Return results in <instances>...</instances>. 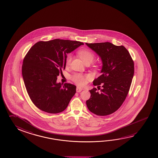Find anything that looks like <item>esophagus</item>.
I'll use <instances>...</instances> for the list:
<instances>
[{
	"label": "esophagus",
	"instance_id": "1",
	"mask_svg": "<svg viewBox=\"0 0 158 158\" xmlns=\"http://www.w3.org/2000/svg\"><path fill=\"white\" fill-rule=\"evenodd\" d=\"M82 90H83L82 88H81L80 87H78V86H77V89H76V90H77V93L81 92Z\"/></svg>",
	"mask_w": 158,
	"mask_h": 158
}]
</instances>
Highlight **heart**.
<instances>
[{
	"mask_svg": "<svg viewBox=\"0 0 158 158\" xmlns=\"http://www.w3.org/2000/svg\"><path fill=\"white\" fill-rule=\"evenodd\" d=\"M77 55L83 63L86 64L88 63H92L94 59V54L91 51L88 49H83L77 52ZM72 61V57L69 55L66 59V65H69ZM73 81L79 86H84L86 85L88 81L91 79L89 75H83L81 74H75L72 77Z\"/></svg>",
	"mask_w": 158,
	"mask_h": 158,
	"instance_id": "b5f03b06",
	"label": "heart"
}]
</instances>
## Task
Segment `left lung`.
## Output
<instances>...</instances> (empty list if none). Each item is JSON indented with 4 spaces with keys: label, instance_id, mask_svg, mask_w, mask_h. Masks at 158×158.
Listing matches in <instances>:
<instances>
[{
    "label": "left lung",
    "instance_id": "8db88e82",
    "mask_svg": "<svg viewBox=\"0 0 158 158\" xmlns=\"http://www.w3.org/2000/svg\"><path fill=\"white\" fill-rule=\"evenodd\" d=\"M86 45L101 58L102 75L93 81L97 88L89 90L90 98L86 101L88 110L98 116H107L119 108L128 94L134 74V63L130 54L123 46L101 42Z\"/></svg>",
    "mask_w": 158,
    "mask_h": 158
}]
</instances>
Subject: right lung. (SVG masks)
I'll return each instance as SVG.
<instances>
[{
    "label": "right lung",
    "mask_w": 158,
    "mask_h": 158,
    "mask_svg": "<svg viewBox=\"0 0 158 158\" xmlns=\"http://www.w3.org/2000/svg\"><path fill=\"white\" fill-rule=\"evenodd\" d=\"M83 42L55 39L39 41L24 57L22 73L28 94L40 110L49 113L63 112L76 93V86L70 83H57V77L63 74L66 54Z\"/></svg>",
    "instance_id": "right-lung-1"
}]
</instances>
